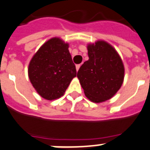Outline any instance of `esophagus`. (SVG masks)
<instances>
[{
	"label": "esophagus",
	"instance_id": "obj_1",
	"mask_svg": "<svg viewBox=\"0 0 150 150\" xmlns=\"http://www.w3.org/2000/svg\"><path fill=\"white\" fill-rule=\"evenodd\" d=\"M80 64H76V71H79V67H80Z\"/></svg>",
	"mask_w": 150,
	"mask_h": 150
}]
</instances>
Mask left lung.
Returning a JSON list of instances; mask_svg holds the SVG:
<instances>
[{"label":"left lung","instance_id":"1","mask_svg":"<svg viewBox=\"0 0 150 150\" xmlns=\"http://www.w3.org/2000/svg\"><path fill=\"white\" fill-rule=\"evenodd\" d=\"M88 60L77 73L79 83L87 98L101 103L114 96L125 76L122 60L114 47L104 40L87 46Z\"/></svg>","mask_w":150,"mask_h":150}]
</instances>
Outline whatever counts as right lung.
<instances>
[{"mask_svg": "<svg viewBox=\"0 0 150 150\" xmlns=\"http://www.w3.org/2000/svg\"><path fill=\"white\" fill-rule=\"evenodd\" d=\"M69 44L52 38L40 47L28 64L30 82L46 100L63 96L71 80L76 76L75 64L69 52Z\"/></svg>", "mask_w": 150, "mask_h": 150, "instance_id": "obj_1", "label": "right lung"}]
</instances>
